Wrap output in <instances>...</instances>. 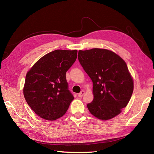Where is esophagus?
Returning a JSON list of instances; mask_svg holds the SVG:
<instances>
[{
  "mask_svg": "<svg viewBox=\"0 0 154 154\" xmlns=\"http://www.w3.org/2000/svg\"><path fill=\"white\" fill-rule=\"evenodd\" d=\"M84 94H85V91H82L80 93H79L78 96V97H82L83 95H84Z\"/></svg>",
  "mask_w": 154,
  "mask_h": 154,
  "instance_id": "34e87169",
  "label": "esophagus"
}]
</instances>
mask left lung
<instances>
[{
    "mask_svg": "<svg viewBox=\"0 0 154 154\" xmlns=\"http://www.w3.org/2000/svg\"><path fill=\"white\" fill-rule=\"evenodd\" d=\"M78 60L93 83L90 112L101 120L119 114L129 102L133 79L124 60L112 51L94 48L78 51Z\"/></svg>",
    "mask_w": 154,
    "mask_h": 154,
    "instance_id": "1",
    "label": "left lung"
}]
</instances>
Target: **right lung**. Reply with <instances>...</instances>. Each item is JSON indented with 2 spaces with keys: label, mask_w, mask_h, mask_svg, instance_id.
<instances>
[{
  "label": "right lung",
  "mask_w": 154,
  "mask_h": 154,
  "mask_svg": "<svg viewBox=\"0 0 154 154\" xmlns=\"http://www.w3.org/2000/svg\"><path fill=\"white\" fill-rule=\"evenodd\" d=\"M77 53V50L53 51L39 59L27 72L24 96L40 118L49 121L61 118L74 100L66 74L76 61Z\"/></svg>",
  "instance_id": "1"
}]
</instances>
